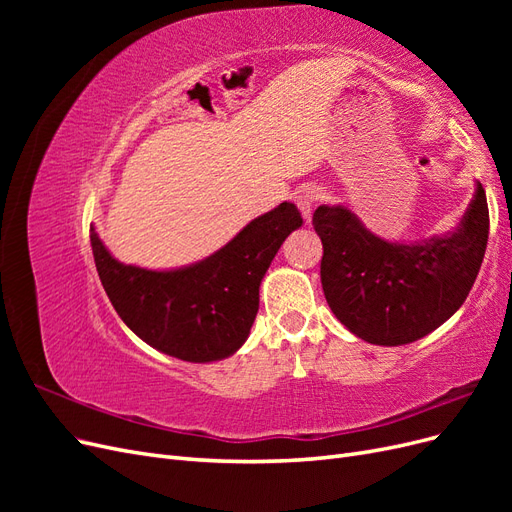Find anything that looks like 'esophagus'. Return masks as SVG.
I'll list each match as a JSON object with an SVG mask.
<instances>
[{"instance_id":"34e87169","label":"esophagus","mask_w":512,"mask_h":512,"mask_svg":"<svg viewBox=\"0 0 512 512\" xmlns=\"http://www.w3.org/2000/svg\"><path fill=\"white\" fill-rule=\"evenodd\" d=\"M322 198H324V192L322 188H316V185H307V188H301L297 194H294V203H297L305 222L312 220V213Z\"/></svg>"}]
</instances>
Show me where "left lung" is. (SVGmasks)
<instances>
[{"label": "left lung", "mask_w": 512, "mask_h": 512, "mask_svg": "<svg viewBox=\"0 0 512 512\" xmlns=\"http://www.w3.org/2000/svg\"><path fill=\"white\" fill-rule=\"evenodd\" d=\"M314 228L324 247L322 290L356 337L404 346L436 331L470 294L489 239L483 185L459 226L421 241H386L344 205H320Z\"/></svg>", "instance_id": "obj_1"}]
</instances>
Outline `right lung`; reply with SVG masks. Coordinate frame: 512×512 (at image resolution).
<instances>
[{
    "mask_svg": "<svg viewBox=\"0 0 512 512\" xmlns=\"http://www.w3.org/2000/svg\"><path fill=\"white\" fill-rule=\"evenodd\" d=\"M301 224L299 209L282 203L252 220L222 250L168 271L123 265L94 226L91 250L108 299L130 331L175 359L211 363L245 344L258 314L262 277Z\"/></svg>",
    "mask_w": 512,
    "mask_h": 512,
    "instance_id": "obj_1",
    "label": "right lung"
}]
</instances>
